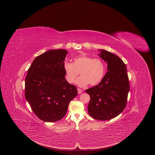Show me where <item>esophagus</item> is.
I'll return each instance as SVG.
<instances>
[{
    "label": "esophagus",
    "mask_w": 155,
    "mask_h": 155,
    "mask_svg": "<svg viewBox=\"0 0 155 155\" xmlns=\"http://www.w3.org/2000/svg\"><path fill=\"white\" fill-rule=\"evenodd\" d=\"M77 91H78V94H81V93L82 92V91L81 90V89L78 88L77 89Z\"/></svg>",
    "instance_id": "obj_1"
}]
</instances>
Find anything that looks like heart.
I'll return each instance as SVG.
<instances>
[{
	"label": "heart",
	"mask_w": 155,
	"mask_h": 155,
	"mask_svg": "<svg viewBox=\"0 0 155 155\" xmlns=\"http://www.w3.org/2000/svg\"><path fill=\"white\" fill-rule=\"evenodd\" d=\"M63 70L68 83H73L80 73L81 76L75 81L77 85L81 87H86L89 84L94 86L102 80L106 72V64L101 59H94L84 54L75 57L73 63L65 62Z\"/></svg>",
	"instance_id": "heart-1"
}]
</instances>
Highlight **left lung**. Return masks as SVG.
Segmentation results:
<instances>
[{"instance_id":"left-lung-1","label":"left lung","mask_w":155,"mask_h":155,"mask_svg":"<svg viewBox=\"0 0 155 155\" xmlns=\"http://www.w3.org/2000/svg\"><path fill=\"white\" fill-rule=\"evenodd\" d=\"M99 56L107 63V72L98 85L85 91L90 96L89 114L99 120L118 116L125 109L130 91L126 65L117 55L99 49Z\"/></svg>"}]
</instances>
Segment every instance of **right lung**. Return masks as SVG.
Returning <instances> with one entry per match:
<instances>
[{"label": "right lung", "mask_w": 155, "mask_h": 155, "mask_svg": "<svg viewBox=\"0 0 155 155\" xmlns=\"http://www.w3.org/2000/svg\"><path fill=\"white\" fill-rule=\"evenodd\" d=\"M68 52L51 49L32 61L25 80V96L34 113L46 122L61 120L77 96L75 86L65 78L63 65Z\"/></svg>", "instance_id": "obj_1"}]
</instances>
